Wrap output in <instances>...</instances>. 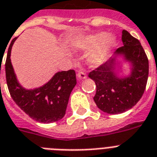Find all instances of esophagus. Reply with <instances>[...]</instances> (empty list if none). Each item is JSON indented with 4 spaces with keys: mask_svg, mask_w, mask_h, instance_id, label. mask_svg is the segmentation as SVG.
<instances>
[{
    "mask_svg": "<svg viewBox=\"0 0 157 157\" xmlns=\"http://www.w3.org/2000/svg\"><path fill=\"white\" fill-rule=\"evenodd\" d=\"M77 76H78V78L79 80L85 79V78H86V74L84 73V72H82V71H80V72H78L77 75Z\"/></svg>",
    "mask_w": 157,
    "mask_h": 157,
    "instance_id": "esophagus-1",
    "label": "esophagus"
}]
</instances>
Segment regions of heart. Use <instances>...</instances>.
Wrapping results in <instances>:
<instances>
[{"label":"heart","instance_id":"obj_1","mask_svg":"<svg viewBox=\"0 0 157 157\" xmlns=\"http://www.w3.org/2000/svg\"><path fill=\"white\" fill-rule=\"evenodd\" d=\"M116 46V37L114 36H108L107 33L78 37L71 41V46L74 50L86 52L96 48L88 56L89 63L93 66L103 64Z\"/></svg>","mask_w":157,"mask_h":157}]
</instances>
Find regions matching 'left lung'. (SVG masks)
<instances>
[{
  "label": "left lung",
  "mask_w": 157,
  "mask_h": 157,
  "mask_svg": "<svg viewBox=\"0 0 157 157\" xmlns=\"http://www.w3.org/2000/svg\"><path fill=\"white\" fill-rule=\"evenodd\" d=\"M122 41L124 46L118 48L113 58L88 75L96 85L94 103L101 111L112 115L123 113L139 102L148 78V59L139 40L124 29ZM118 56H123L130 63L129 76L121 78L117 75Z\"/></svg>",
  "instance_id": "left-lung-1"
}]
</instances>
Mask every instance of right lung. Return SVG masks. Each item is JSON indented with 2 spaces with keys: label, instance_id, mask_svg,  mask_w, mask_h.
<instances>
[{
  "label": "right lung",
  "instance_id": "right-lung-1",
  "mask_svg": "<svg viewBox=\"0 0 157 157\" xmlns=\"http://www.w3.org/2000/svg\"><path fill=\"white\" fill-rule=\"evenodd\" d=\"M16 39L15 37L12 40L6 62V82L12 99L37 122L50 124L60 120L66 114L70 94L77 83L75 71H59L43 86L31 90L25 89L17 79L10 59L12 46Z\"/></svg>",
  "mask_w": 157,
  "mask_h": 157
}]
</instances>
